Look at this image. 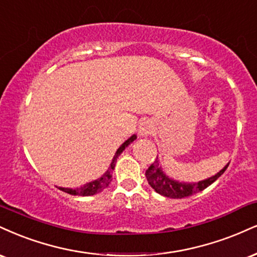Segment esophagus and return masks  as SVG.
I'll use <instances>...</instances> for the list:
<instances>
[{"instance_id":"obj_1","label":"esophagus","mask_w":257,"mask_h":257,"mask_svg":"<svg viewBox=\"0 0 257 257\" xmlns=\"http://www.w3.org/2000/svg\"><path fill=\"white\" fill-rule=\"evenodd\" d=\"M154 129V124L152 120H142L139 126V135L140 137H148L150 134H152Z\"/></svg>"}]
</instances>
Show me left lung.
<instances>
[{
    "mask_svg": "<svg viewBox=\"0 0 257 257\" xmlns=\"http://www.w3.org/2000/svg\"><path fill=\"white\" fill-rule=\"evenodd\" d=\"M228 164L224 169L220 170L217 175L212 176V177L203 179V181L197 182V183H184V182L175 181V179L170 178L169 176L164 174L162 168L159 166L158 158H157L156 162L151 164L150 168L146 170V178L148 184L160 195L171 197V199H182V197L191 196L193 194L199 193V191H202L207 187H209L213 182L217 181L224 174Z\"/></svg>",
    "mask_w": 257,
    "mask_h": 257,
    "instance_id": "left-lung-1",
    "label": "left lung"
}]
</instances>
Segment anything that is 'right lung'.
Wrapping results in <instances>:
<instances>
[{"mask_svg": "<svg viewBox=\"0 0 257 257\" xmlns=\"http://www.w3.org/2000/svg\"><path fill=\"white\" fill-rule=\"evenodd\" d=\"M134 140H137V135H133V137H131L128 140L120 145V147L117 150L115 156H113V159L110 164L109 169H107V171L105 172L100 178L95 179L93 182H89V183H86L85 185H82V187L80 188H74L73 189V188L60 187L58 189L64 191V193L70 194V195H79V196H91V195H94V194H98L100 193V191H103L105 188L110 184L111 179H112V171L113 169H115V164H116L117 158H118V156L125 150V147L128 146V145H131Z\"/></svg>", "mask_w": 257, "mask_h": 257, "instance_id": "obj_1", "label": "right lung"}]
</instances>
